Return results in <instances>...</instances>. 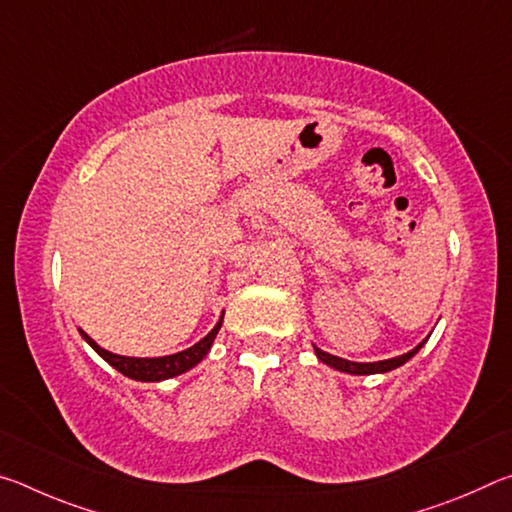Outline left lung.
<instances>
[{"instance_id":"1","label":"left lung","mask_w":512,"mask_h":512,"mask_svg":"<svg viewBox=\"0 0 512 512\" xmlns=\"http://www.w3.org/2000/svg\"><path fill=\"white\" fill-rule=\"evenodd\" d=\"M429 339V336H427ZM427 339H424L422 343L415 345L413 350H409L406 354H400V357H393V359H384V361H372V363H357V361H348V359H341V357H334V354L329 352H323L320 348H316V357L325 363V366L334 368V370H341V372H348V375H379V372H388V370H395L404 366L406 361H409L411 357H415V354L420 352V348L424 343H427Z\"/></svg>"}]
</instances>
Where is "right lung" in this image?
Listing matches in <instances>:
<instances>
[{
  "mask_svg": "<svg viewBox=\"0 0 512 512\" xmlns=\"http://www.w3.org/2000/svg\"><path fill=\"white\" fill-rule=\"evenodd\" d=\"M221 323H223V314L219 318V323L214 325L212 332L203 336V339L196 345H192V348L176 352V354H167V357H151V359L149 357H121V354L103 350L97 341H92L90 336L83 332V329H79V332L83 339L88 341L90 348L97 352L103 361H108L112 368L119 370L124 377H131L135 381H162V379L183 375V372L192 370L196 363H201L205 359V354L210 352L216 334H219V329H221Z\"/></svg>",
  "mask_w": 512,
  "mask_h": 512,
  "instance_id": "right-lung-1",
  "label": "right lung"
}]
</instances>
